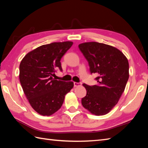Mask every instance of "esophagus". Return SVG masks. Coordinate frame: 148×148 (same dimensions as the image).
Wrapping results in <instances>:
<instances>
[{
  "instance_id": "esophagus-1",
  "label": "esophagus",
  "mask_w": 148,
  "mask_h": 148,
  "mask_svg": "<svg viewBox=\"0 0 148 148\" xmlns=\"http://www.w3.org/2000/svg\"><path fill=\"white\" fill-rule=\"evenodd\" d=\"M81 85V83H76V82H74V87H76L78 86H80Z\"/></svg>"
}]
</instances>
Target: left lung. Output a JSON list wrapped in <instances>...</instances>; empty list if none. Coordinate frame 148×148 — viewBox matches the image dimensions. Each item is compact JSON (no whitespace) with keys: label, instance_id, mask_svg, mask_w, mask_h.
I'll list each match as a JSON object with an SVG mask.
<instances>
[{"label":"left lung","instance_id":"obj_1","mask_svg":"<svg viewBox=\"0 0 148 148\" xmlns=\"http://www.w3.org/2000/svg\"><path fill=\"white\" fill-rule=\"evenodd\" d=\"M78 47L88 62L90 73L98 75L97 85L83 84L87 92L81 103L93 114H106L124 92L129 77L128 60L117 48L103 43L84 42Z\"/></svg>","mask_w":148,"mask_h":148}]
</instances>
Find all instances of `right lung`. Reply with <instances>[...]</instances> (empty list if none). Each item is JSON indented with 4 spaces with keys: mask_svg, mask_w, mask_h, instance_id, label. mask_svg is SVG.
Wrapping results in <instances>:
<instances>
[{
    "mask_svg": "<svg viewBox=\"0 0 148 148\" xmlns=\"http://www.w3.org/2000/svg\"><path fill=\"white\" fill-rule=\"evenodd\" d=\"M70 41L40 46L25 56L20 65V81L27 99L39 114L50 116L61 108L73 82L56 80L53 76L62 71L61 58L70 49Z\"/></svg>",
    "mask_w": 148,
    "mask_h": 148,
    "instance_id": "1",
    "label": "right lung"
}]
</instances>
